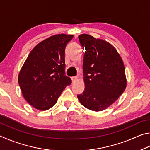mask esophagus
I'll use <instances>...</instances> for the list:
<instances>
[{
  "label": "esophagus",
  "mask_w": 150,
  "mask_h": 150,
  "mask_svg": "<svg viewBox=\"0 0 150 150\" xmlns=\"http://www.w3.org/2000/svg\"><path fill=\"white\" fill-rule=\"evenodd\" d=\"M71 79H72V82H75L76 81L78 80V78L76 77V76H72V77H71Z\"/></svg>",
  "instance_id": "34e87169"
}]
</instances>
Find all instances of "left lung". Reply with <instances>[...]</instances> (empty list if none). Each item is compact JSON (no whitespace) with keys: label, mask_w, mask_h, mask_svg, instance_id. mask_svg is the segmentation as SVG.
<instances>
[{"label":"left lung","mask_w":150,"mask_h":150,"mask_svg":"<svg viewBox=\"0 0 150 150\" xmlns=\"http://www.w3.org/2000/svg\"><path fill=\"white\" fill-rule=\"evenodd\" d=\"M78 38L86 51L83 62L85 88L78 99L91 111H103L119 99L127 87L124 63L109 42L88 34H81Z\"/></svg>","instance_id":"obj_1"}]
</instances>
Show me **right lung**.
<instances>
[{"mask_svg": "<svg viewBox=\"0 0 150 150\" xmlns=\"http://www.w3.org/2000/svg\"><path fill=\"white\" fill-rule=\"evenodd\" d=\"M74 37L61 33L49 37L31 50L18 74L25 101L39 111L53 107L72 80L64 75L65 47Z\"/></svg>", "mask_w": 150, "mask_h": 150, "instance_id": "obj_1", "label": "right lung"}]
</instances>
